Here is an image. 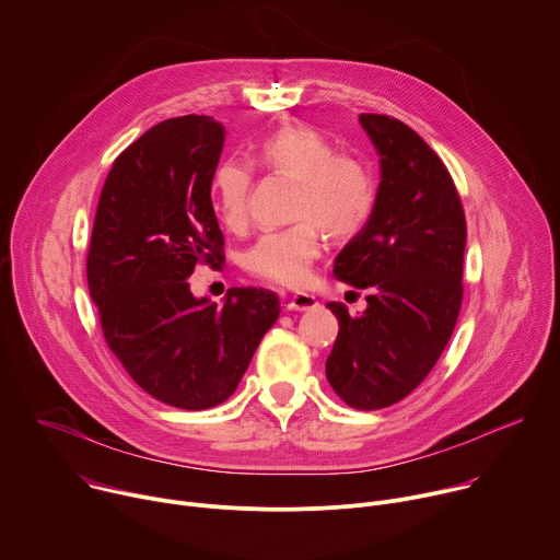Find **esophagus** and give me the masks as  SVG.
Segmentation results:
<instances>
[{
    "label": "esophagus",
    "instance_id": "obj_1",
    "mask_svg": "<svg viewBox=\"0 0 560 560\" xmlns=\"http://www.w3.org/2000/svg\"><path fill=\"white\" fill-rule=\"evenodd\" d=\"M316 305V299L312 296V294H307V292H296V294H292L290 296V301L285 303V307L288 310H312Z\"/></svg>",
    "mask_w": 560,
    "mask_h": 560
}]
</instances>
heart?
Listing matches in <instances>:
<instances>
[{"label":"heart","mask_w":560,"mask_h":560,"mask_svg":"<svg viewBox=\"0 0 560 560\" xmlns=\"http://www.w3.org/2000/svg\"><path fill=\"white\" fill-rule=\"evenodd\" d=\"M255 162L296 182L292 217L296 223L264 232L246 250L244 266L259 279L299 285L312 261L324 250V230L335 238L357 234L376 203V184L370 168L352 154L337 152L335 143L312 126H288L266 137ZM253 171L225 159L212 175V208L228 230L248 223Z\"/></svg>","instance_id":"1"}]
</instances>
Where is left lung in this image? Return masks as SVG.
Masks as SVG:
<instances>
[{
	"label": "left lung",
	"instance_id": "8db88e82",
	"mask_svg": "<svg viewBox=\"0 0 560 560\" xmlns=\"http://www.w3.org/2000/svg\"><path fill=\"white\" fill-rule=\"evenodd\" d=\"M381 156L368 223L335 259V277L368 288V307L339 318L326 361L332 389L350 408L381 410L406 398L436 365L463 301L465 212L439 154L404 121L361 115Z\"/></svg>",
	"mask_w": 560,
	"mask_h": 560
}]
</instances>
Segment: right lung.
Here are the masks:
<instances>
[{
	"instance_id": "1",
	"label": "right lung",
	"mask_w": 560,
	"mask_h": 560,
	"mask_svg": "<svg viewBox=\"0 0 560 560\" xmlns=\"http://www.w3.org/2000/svg\"><path fill=\"white\" fill-rule=\"evenodd\" d=\"M225 130L206 115L145 130L106 177L86 261L102 332L130 378L156 401L208 410L236 389L281 305L272 290L197 299V264L223 261L210 186Z\"/></svg>"
}]
</instances>
